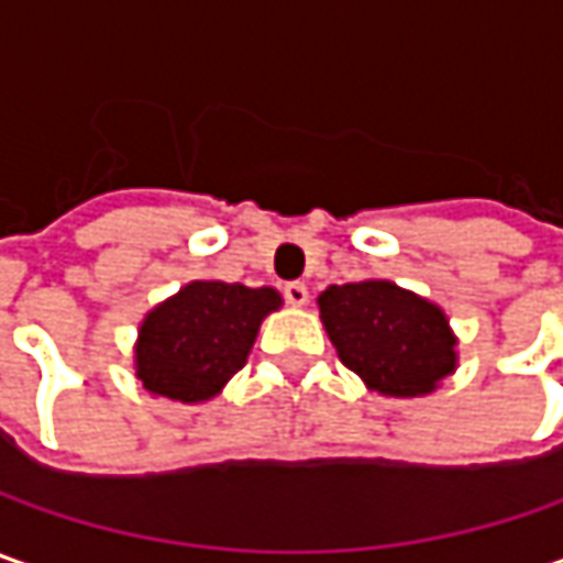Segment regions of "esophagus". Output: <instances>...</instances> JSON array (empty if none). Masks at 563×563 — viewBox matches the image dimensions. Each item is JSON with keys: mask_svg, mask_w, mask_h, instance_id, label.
<instances>
[{"mask_svg": "<svg viewBox=\"0 0 563 563\" xmlns=\"http://www.w3.org/2000/svg\"><path fill=\"white\" fill-rule=\"evenodd\" d=\"M285 300H288L291 307H303V303L310 300L307 285H303V282H288V285H285Z\"/></svg>", "mask_w": 563, "mask_h": 563, "instance_id": "obj_1", "label": "esophagus"}]
</instances>
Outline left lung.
<instances>
[{"mask_svg": "<svg viewBox=\"0 0 563 563\" xmlns=\"http://www.w3.org/2000/svg\"><path fill=\"white\" fill-rule=\"evenodd\" d=\"M319 316L341 363L388 398H420L457 366V338L442 307L395 282L329 285Z\"/></svg>", "mask_w": 563, "mask_h": 563, "instance_id": "8db88e82", "label": "left lung"}]
</instances>
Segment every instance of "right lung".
Segmentation results:
<instances>
[{
	"label": "right lung",
	"mask_w": 563,
	"mask_h": 563,
	"mask_svg": "<svg viewBox=\"0 0 563 563\" xmlns=\"http://www.w3.org/2000/svg\"><path fill=\"white\" fill-rule=\"evenodd\" d=\"M282 307L275 288L190 282L141 322L134 369L150 395L181 404L216 398L244 363L260 322Z\"/></svg>",
	"instance_id": "1"
}]
</instances>
